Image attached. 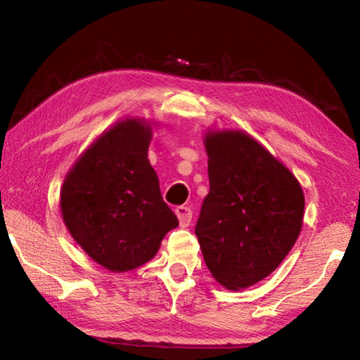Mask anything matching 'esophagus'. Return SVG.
<instances>
[{"mask_svg": "<svg viewBox=\"0 0 360 360\" xmlns=\"http://www.w3.org/2000/svg\"><path fill=\"white\" fill-rule=\"evenodd\" d=\"M176 216H178V221H179V225L182 229L184 227H188V224H191L192 221V211L191 208H187V206H178V208L174 210Z\"/></svg>", "mask_w": 360, "mask_h": 360, "instance_id": "obj_1", "label": "esophagus"}]
</instances>
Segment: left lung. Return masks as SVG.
I'll list each match as a JSON object with an SVG mask.
<instances>
[{"mask_svg":"<svg viewBox=\"0 0 360 360\" xmlns=\"http://www.w3.org/2000/svg\"><path fill=\"white\" fill-rule=\"evenodd\" d=\"M210 193L195 235L211 276L229 290L276 270L302 231L304 195L281 160L243 130L210 129Z\"/></svg>","mask_w":360,"mask_h":360,"instance_id":"1","label":"left lung"}]
</instances>
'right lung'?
<instances>
[{"label":"right lung","instance_id":"add662e5","mask_svg":"<svg viewBox=\"0 0 360 360\" xmlns=\"http://www.w3.org/2000/svg\"><path fill=\"white\" fill-rule=\"evenodd\" d=\"M154 127L143 117L115 122L79 155L60 191L70 235L111 273L148 264L179 224L148 158Z\"/></svg>","mask_w":360,"mask_h":360}]
</instances>
